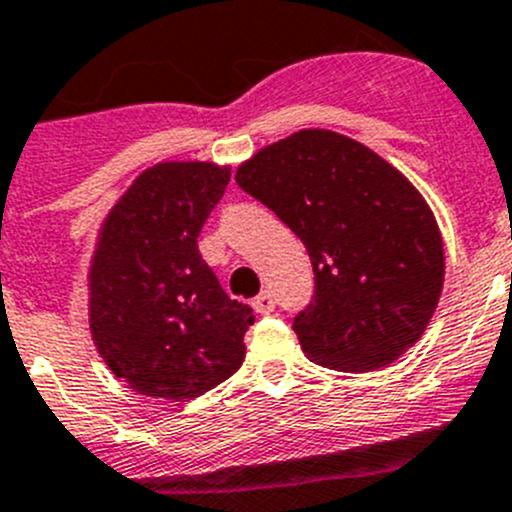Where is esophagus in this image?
<instances>
[{"instance_id": "obj_1", "label": "esophagus", "mask_w": 512, "mask_h": 512, "mask_svg": "<svg viewBox=\"0 0 512 512\" xmlns=\"http://www.w3.org/2000/svg\"><path fill=\"white\" fill-rule=\"evenodd\" d=\"M251 306L259 311V314H271V311L276 309V299L271 291H261V294L251 301Z\"/></svg>"}]
</instances>
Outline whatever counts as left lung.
I'll return each instance as SVG.
<instances>
[{"label": "left lung", "mask_w": 512, "mask_h": 512, "mask_svg": "<svg viewBox=\"0 0 512 512\" xmlns=\"http://www.w3.org/2000/svg\"><path fill=\"white\" fill-rule=\"evenodd\" d=\"M236 183L309 251L314 296L294 332L311 362L372 372L422 337L445 253L430 206L397 168L347 135L299 130L246 160Z\"/></svg>", "instance_id": "1"}]
</instances>
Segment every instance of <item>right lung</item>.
Listing matches in <instances>:
<instances>
[{"instance_id":"obj_1","label":"right lung","mask_w":512,"mask_h":512,"mask_svg":"<svg viewBox=\"0 0 512 512\" xmlns=\"http://www.w3.org/2000/svg\"><path fill=\"white\" fill-rule=\"evenodd\" d=\"M228 180L231 170L213 163H158L102 223L90 332L107 367L135 392L193 399L243 364L253 311L221 289L198 251Z\"/></svg>"}]
</instances>
